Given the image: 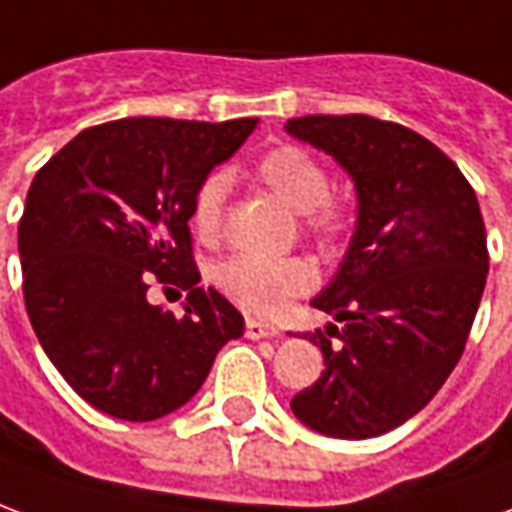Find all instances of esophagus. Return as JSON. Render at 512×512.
I'll use <instances>...</instances> for the list:
<instances>
[{
	"mask_svg": "<svg viewBox=\"0 0 512 512\" xmlns=\"http://www.w3.org/2000/svg\"><path fill=\"white\" fill-rule=\"evenodd\" d=\"M278 328L275 325H270V322H262V320H248L245 322V336L248 339H273V336H278Z\"/></svg>",
	"mask_w": 512,
	"mask_h": 512,
	"instance_id": "1",
	"label": "esophagus"
}]
</instances>
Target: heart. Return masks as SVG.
I'll use <instances>...</instances> for the list:
<instances>
[{"label": "heart", "instance_id": "b5f03b06", "mask_svg": "<svg viewBox=\"0 0 512 512\" xmlns=\"http://www.w3.org/2000/svg\"><path fill=\"white\" fill-rule=\"evenodd\" d=\"M253 179L281 198L306 220L308 231L333 237L347 226V215L331 198V176L306 148L281 143L270 148L256 165ZM228 184L223 176H209L192 195V231L201 242H215L223 231V206ZM317 284V270L308 259H262L239 253L217 264L215 286L250 314H281L295 297L306 295Z\"/></svg>", "mask_w": 512, "mask_h": 512}]
</instances>
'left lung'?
Wrapping results in <instances>:
<instances>
[{"instance_id":"8db88e82","label":"left lung","mask_w":512,"mask_h":512,"mask_svg":"<svg viewBox=\"0 0 512 512\" xmlns=\"http://www.w3.org/2000/svg\"><path fill=\"white\" fill-rule=\"evenodd\" d=\"M286 132L320 148L355 184V231L311 306L339 325L306 339L320 380L292 397L331 438H375L422 411L463 355L488 278L477 195L422 134L369 115H306Z\"/></svg>"}]
</instances>
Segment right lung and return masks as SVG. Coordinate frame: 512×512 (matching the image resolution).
Segmentation results:
<instances>
[{"mask_svg": "<svg viewBox=\"0 0 512 512\" xmlns=\"http://www.w3.org/2000/svg\"><path fill=\"white\" fill-rule=\"evenodd\" d=\"M259 118H123L79 132L43 165L18 223L24 303L43 353L96 411L154 422L204 386L245 320L198 286L190 209ZM157 280L188 292L185 314L147 303Z\"/></svg>", "mask_w": 512, "mask_h": 512, "instance_id": "right-lung-1", "label": "right lung"}]
</instances>
